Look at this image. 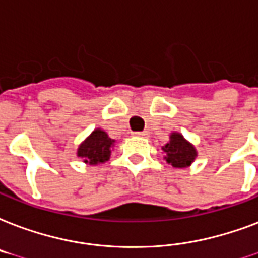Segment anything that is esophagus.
<instances>
[{"mask_svg": "<svg viewBox=\"0 0 258 258\" xmlns=\"http://www.w3.org/2000/svg\"><path fill=\"white\" fill-rule=\"evenodd\" d=\"M135 136H139V137H145V136L148 135V133H145V132H137V133H133Z\"/></svg>", "mask_w": 258, "mask_h": 258, "instance_id": "esophagus-1", "label": "esophagus"}]
</instances>
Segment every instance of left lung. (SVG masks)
Returning a JSON list of instances; mask_svg holds the SVG:
<instances>
[{
	"label": "left lung",
	"instance_id": "left-lung-1",
	"mask_svg": "<svg viewBox=\"0 0 258 258\" xmlns=\"http://www.w3.org/2000/svg\"><path fill=\"white\" fill-rule=\"evenodd\" d=\"M164 152V160L173 168H187L197 159L198 151L194 144H191L184 136L179 132H172L169 141L161 147Z\"/></svg>",
	"mask_w": 258,
	"mask_h": 258
}]
</instances>
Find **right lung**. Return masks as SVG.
I'll return each mask as SVG.
<instances>
[{
  "label": "right lung",
  "instance_id": "right-lung-1",
  "mask_svg": "<svg viewBox=\"0 0 258 258\" xmlns=\"http://www.w3.org/2000/svg\"><path fill=\"white\" fill-rule=\"evenodd\" d=\"M115 140L110 139L106 132L101 127L94 129L77 149V156L81 157L87 165H98L106 163L110 159Z\"/></svg>",
  "mask_w": 258,
  "mask_h": 258
}]
</instances>
